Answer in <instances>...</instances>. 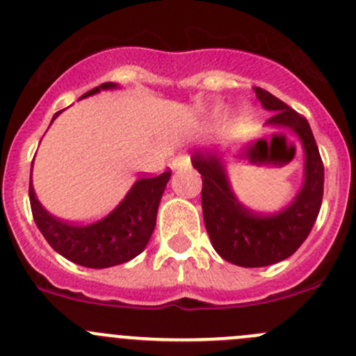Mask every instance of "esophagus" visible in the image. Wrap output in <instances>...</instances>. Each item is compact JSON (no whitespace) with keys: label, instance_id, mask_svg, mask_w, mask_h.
I'll return each mask as SVG.
<instances>
[{"label":"esophagus","instance_id":"esophagus-1","mask_svg":"<svg viewBox=\"0 0 356 356\" xmlns=\"http://www.w3.org/2000/svg\"><path fill=\"white\" fill-rule=\"evenodd\" d=\"M189 165V156H177L172 160V168H182V167H188Z\"/></svg>","mask_w":356,"mask_h":356}]
</instances>
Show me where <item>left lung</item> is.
I'll list each match as a JSON object with an SVG mask.
<instances>
[{
  "label": "left lung",
  "mask_w": 356,
  "mask_h": 356,
  "mask_svg": "<svg viewBox=\"0 0 356 356\" xmlns=\"http://www.w3.org/2000/svg\"><path fill=\"white\" fill-rule=\"evenodd\" d=\"M254 92L274 113L265 125L293 132L303 146V181L293 200L272 213L250 210L232 189L225 152L196 149L191 156L203 177L201 207L211 246L239 267H267L289 258L310 234L324 195V165L307 118L265 89L254 88Z\"/></svg>",
  "instance_id": "1"
}]
</instances>
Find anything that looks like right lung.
Wrapping results in <instances>:
<instances>
[{"label": "right lung", "instance_id": "right-lung-1", "mask_svg": "<svg viewBox=\"0 0 356 356\" xmlns=\"http://www.w3.org/2000/svg\"><path fill=\"white\" fill-rule=\"evenodd\" d=\"M106 89H118V84L105 82L86 92L82 98ZM60 113L62 111L53 115L51 124ZM168 179L170 170L156 177L138 179L106 217L88 225L67 224L42 207L32 186V167L29 198L35 225L56 253L82 267L108 268L132 260L148 246L156 225L158 204Z\"/></svg>", "mask_w": 356, "mask_h": 356}]
</instances>
